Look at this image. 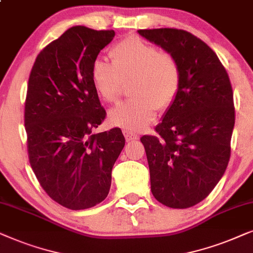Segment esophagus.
Here are the masks:
<instances>
[{"label":"esophagus","mask_w":253,"mask_h":253,"mask_svg":"<svg viewBox=\"0 0 253 253\" xmlns=\"http://www.w3.org/2000/svg\"><path fill=\"white\" fill-rule=\"evenodd\" d=\"M123 133H124V136H125V139H126L127 142H129V141L139 140V135H136V134H133L132 132H129V130L124 129Z\"/></svg>","instance_id":"esophagus-1"}]
</instances>
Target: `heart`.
Here are the masks:
<instances>
[{"label": "heart", "mask_w": 253, "mask_h": 253, "mask_svg": "<svg viewBox=\"0 0 253 253\" xmlns=\"http://www.w3.org/2000/svg\"><path fill=\"white\" fill-rule=\"evenodd\" d=\"M112 63L96 59L91 81L106 103L120 99L125 82L132 81L134 98L110 111V121L127 130H140L155 119L157 107L166 110L176 100L181 86V68L176 56L140 37L130 36L110 50Z\"/></svg>", "instance_id": "1"}]
</instances>
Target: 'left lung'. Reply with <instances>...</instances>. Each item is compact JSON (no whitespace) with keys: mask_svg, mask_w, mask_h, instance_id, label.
Here are the masks:
<instances>
[{"mask_svg":"<svg viewBox=\"0 0 253 253\" xmlns=\"http://www.w3.org/2000/svg\"><path fill=\"white\" fill-rule=\"evenodd\" d=\"M176 56L181 86L157 136L141 137L150 171L151 193L171 208H190L214 190L230 158L235 125L234 93L228 73L203 40L178 29L139 30Z\"/></svg>","mask_w":253,"mask_h":253,"instance_id":"8db88e82","label":"left lung"}]
</instances>
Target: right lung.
Returning <instances> with one entry per match:
<instances>
[{
  "label": "right lung",
  "mask_w": 253,
  "mask_h": 253,
  "mask_svg": "<svg viewBox=\"0 0 253 253\" xmlns=\"http://www.w3.org/2000/svg\"><path fill=\"white\" fill-rule=\"evenodd\" d=\"M113 37V30L73 26L38 54L30 73L24 109L30 164L49 198L73 211L105 199L125 146L120 128L92 133L106 112L91 66Z\"/></svg>",
  "instance_id": "add662e5"
}]
</instances>
